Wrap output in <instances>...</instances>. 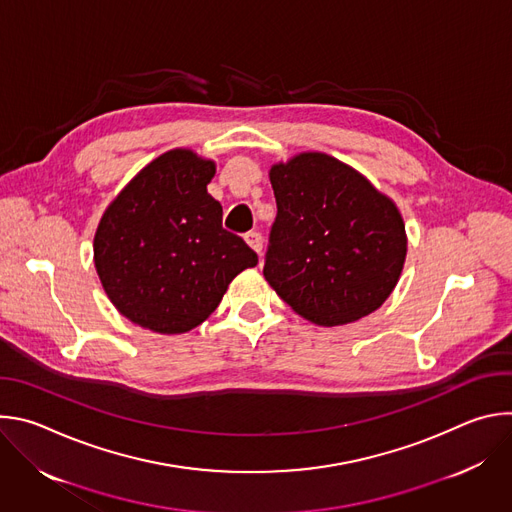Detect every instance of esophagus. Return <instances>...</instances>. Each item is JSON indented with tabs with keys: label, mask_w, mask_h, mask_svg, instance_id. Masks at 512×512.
Listing matches in <instances>:
<instances>
[{
	"label": "esophagus",
	"mask_w": 512,
	"mask_h": 512,
	"mask_svg": "<svg viewBox=\"0 0 512 512\" xmlns=\"http://www.w3.org/2000/svg\"><path fill=\"white\" fill-rule=\"evenodd\" d=\"M245 241H247V245H249L257 255H261V251H263V237H261V233L249 231V233L245 235Z\"/></svg>",
	"instance_id": "obj_1"
}]
</instances>
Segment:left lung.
I'll return each instance as SVG.
<instances>
[{
	"instance_id": "obj_1",
	"label": "left lung",
	"mask_w": 512,
	"mask_h": 512,
	"mask_svg": "<svg viewBox=\"0 0 512 512\" xmlns=\"http://www.w3.org/2000/svg\"><path fill=\"white\" fill-rule=\"evenodd\" d=\"M277 216L263 275L320 326L369 316L391 296L407 255L399 208L340 160L304 152L269 170Z\"/></svg>"
}]
</instances>
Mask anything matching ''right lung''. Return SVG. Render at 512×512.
Segmentation results:
<instances>
[{
    "label": "right lung",
    "instance_id": "right-lung-1",
    "mask_svg": "<svg viewBox=\"0 0 512 512\" xmlns=\"http://www.w3.org/2000/svg\"><path fill=\"white\" fill-rule=\"evenodd\" d=\"M216 166L170 150L109 204L95 233V267L111 304L133 324L182 334L221 304L257 253L223 229V206L206 192Z\"/></svg>",
    "mask_w": 512,
    "mask_h": 512
}]
</instances>
